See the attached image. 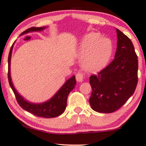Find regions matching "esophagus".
Wrapping results in <instances>:
<instances>
[{"instance_id":"1","label":"esophagus","mask_w":146,"mask_h":146,"mask_svg":"<svg viewBox=\"0 0 146 146\" xmlns=\"http://www.w3.org/2000/svg\"><path fill=\"white\" fill-rule=\"evenodd\" d=\"M84 78V74L82 72H78L76 74V79L77 82H82Z\"/></svg>"}]
</instances>
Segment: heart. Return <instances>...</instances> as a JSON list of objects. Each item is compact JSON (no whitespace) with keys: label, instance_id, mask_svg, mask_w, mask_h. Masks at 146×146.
I'll return each instance as SVG.
<instances>
[{"label":"heart","instance_id":"1","mask_svg":"<svg viewBox=\"0 0 146 146\" xmlns=\"http://www.w3.org/2000/svg\"><path fill=\"white\" fill-rule=\"evenodd\" d=\"M113 46L110 40L98 32H90L83 37L78 48V55L84 57L82 62L87 72H98L107 66L111 55Z\"/></svg>","mask_w":146,"mask_h":146}]
</instances>
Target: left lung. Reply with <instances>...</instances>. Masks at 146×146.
I'll return each instance as SVG.
<instances>
[{
	"label": "left lung",
	"mask_w": 146,
	"mask_h": 146,
	"mask_svg": "<svg viewBox=\"0 0 146 146\" xmlns=\"http://www.w3.org/2000/svg\"><path fill=\"white\" fill-rule=\"evenodd\" d=\"M114 59L89 82L92 93L89 104L94 111L111 113L116 111L132 96L137 84L138 60L130 39L118 29Z\"/></svg>",
	"instance_id": "8db88e82"
}]
</instances>
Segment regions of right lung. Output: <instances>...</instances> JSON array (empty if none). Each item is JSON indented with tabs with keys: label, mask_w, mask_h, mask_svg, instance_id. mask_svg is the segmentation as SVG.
<instances>
[{
	"label": "right lung",
	"mask_w": 146,
	"mask_h": 146,
	"mask_svg": "<svg viewBox=\"0 0 146 146\" xmlns=\"http://www.w3.org/2000/svg\"><path fill=\"white\" fill-rule=\"evenodd\" d=\"M46 28V26L40 27V28L32 27V28H30L23 32V33H21V36L26 35L29 32H41ZM14 43L11 47L9 54L8 79L10 87L15 95L16 100H17L19 105L26 111L38 117H43V118H55V117H57L63 114V112L66 110V106H67V98L68 95L72 91L76 84L75 76H72L71 78L66 80V82L62 85V87L57 91V92L51 99L46 101V102L37 104L32 103V102L26 100L15 89L13 84L11 76V59Z\"/></svg>",
	"instance_id": "add662e5"
}]
</instances>
